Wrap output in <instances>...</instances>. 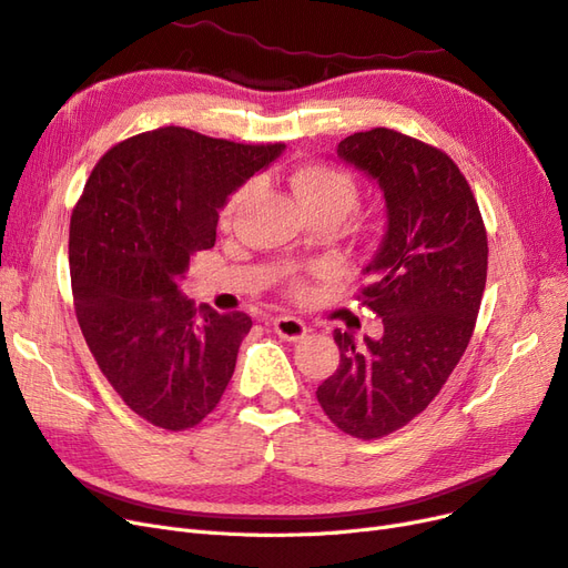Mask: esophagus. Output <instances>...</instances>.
<instances>
[{
  "instance_id": "obj_1",
  "label": "esophagus",
  "mask_w": 568,
  "mask_h": 568,
  "mask_svg": "<svg viewBox=\"0 0 568 568\" xmlns=\"http://www.w3.org/2000/svg\"><path fill=\"white\" fill-rule=\"evenodd\" d=\"M272 328H275V334H277L280 338L293 341V343L301 341V338L307 334L305 322H301L298 317H288V315L272 320Z\"/></svg>"
}]
</instances>
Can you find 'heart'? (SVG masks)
<instances>
[{
	"mask_svg": "<svg viewBox=\"0 0 568 568\" xmlns=\"http://www.w3.org/2000/svg\"><path fill=\"white\" fill-rule=\"evenodd\" d=\"M288 181L293 192H296L298 202L303 204V209L310 213V216H331L341 221L359 202V185L355 181V175L334 164H320V162L301 164L291 171ZM253 194H256V183L253 181L234 190L223 206L221 223L232 225L237 221ZM320 272L322 275H331V272H336V267L322 265ZM293 288L298 293H305L307 284L298 280L293 284Z\"/></svg>",
	"mask_w": 568,
	"mask_h": 568,
	"instance_id": "1",
	"label": "heart"
}]
</instances>
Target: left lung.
Returning <instances> with one entry per match:
<instances>
[{
  "instance_id": "left-lung-1",
  "label": "left lung",
  "mask_w": 568,
  "mask_h": 568,
  "mask_svg": "<svg viewBox=\"0 0 568 568\" xmlns=\"http://www.w3.org/2000/svg\"><path fill=\"white\" fill-rule=\"evenodd\" d=\"M338 158L383 190L387 230L366 265L359 301L383 317V336L357 343L334 331L341 364L317 387L345 435L378 439L427 408L473 338L486 286L488 244L465 175L446 152L395 129L338 143Z\"/></svg>"
}]
</instances>
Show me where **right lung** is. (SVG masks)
I'll return each instance as SVG.
<instances>
[{
	"mask_svg": "<svg viewBox=\"0 0 568 568\" xmlns=\"http://www.w3.org/2000/svg\"><path fill=\"white\" fill-rule=\"evenodd\" d=\"M282 150L183 126L145 131L98 160L72 209L77 322L114 393L152 425L194 427L225 393L251 317L194 307L179 280L216 244L230 194Z\"/></svg>",
	"mask_w": 568,
	"mask_h": 568,
	"instance_id": "obj_1",
	"label": "right lung"
}]
</instances>
